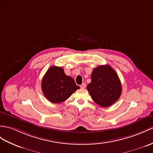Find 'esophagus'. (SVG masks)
<instances>
[{"instance_id": "esophagus-1", "label": "esophagus", "mask_w": 153, "mask_h": 153, "mask_svg": "<svg viewBox=\"0 0 153 153\" xmlns=\"http://www.w3.org/2000/svg\"><path fill=\"white\" fill-rule=\"evenodd\" d=\"M85 85H85V83H82V84L80 85V88H82V89H84V88H85Z\"/></svg>"}]
</instances>
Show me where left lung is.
Returning a JSON list of instances; mask_svg holds the SVG:
<instances>
[{
    "instance_id": "left-lung-1",
    "label": "left lung",
    "mask_w": 153,
    "mask_h": 153,
    "mask_svg": "<svg viewBox=\"0 0 153 153\" xmlns=\"http://www.w3.org/2000/svg\"><path fill=\"white\" fill-rule=\"evenodd\" d=\"M87 89L92 99L102 107H108L120 97L122 87L117 74L109 65H99L91 73Z\"/></svg>"
}]
</instances>
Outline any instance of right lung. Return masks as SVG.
<instances>
[{"label":"right lung","instance_id":"add662e5","mask_svg":"<svg viewBox=\"0 0 153 153\" xmlns=\"http://www.w3.org/2000/svg\"><path fill=\"white\" fill-rule=\"evenodd\" d=\"M45 97L53 103H60L68 99L80 87L73 78L66 75L62 67L52 66L47 70L42 81Z\"/></svg>","mask_w":153,"mask_h":153}]
</instances>
